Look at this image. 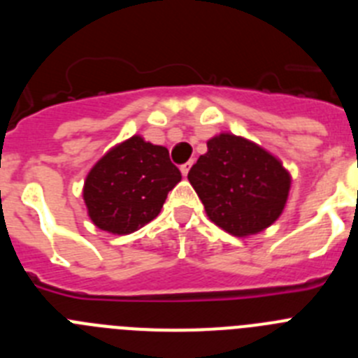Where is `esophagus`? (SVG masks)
<instances>
[{
  "mask_svg": "<svg viewBox=\"0 0 358 358\" xmlns=\"http://www.w3.org/2000/svg\"><path fill=\"white\" fill-rule=\"evenodd\" d=\"M192 164H194V159H192V161H188V163H185V164H182V166H181V173H182V176H188V172H189V169H192Z\"/></svg>",
  "mask_w": 358,
  "mask_h": 358,
  "instance_id": "esophagus-1",
  "label": "esophagus"
}]
</instances>
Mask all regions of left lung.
<instances>
[{"instance_id":"left-lung-1","label":"left lung","mask_w":358,"mask_h":358,"mask_svg":"<svg viewBox=\"0 0 358 358\" xmlns=\"http://www.w3.org/2000/svg\"><path fill=\"white\" fill-rule=\"evenodd\" d=\"M208 218L229 235L245 238L276 222L292 177L276 156L243 136L220 132L208 140L188 172Z\"/></svg>"}]
</instances>
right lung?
<instances>
[{"instance_id": "obj_1", "label": "right lung", "mask_w": 358, "mask_h": 358, "mask_svg": "<svg viewBox=\"0 0 358 358\" xmlns=\"http://www.w3.org/2000/svg\"><path fill=\"white\" fill-rule=\"evenodd\" d=\"M181 172L161 145L140 134L115 145L90 170L82 188L87 215L98 229L129 235L159 215Z\"/></svg>"}]
</instances>
